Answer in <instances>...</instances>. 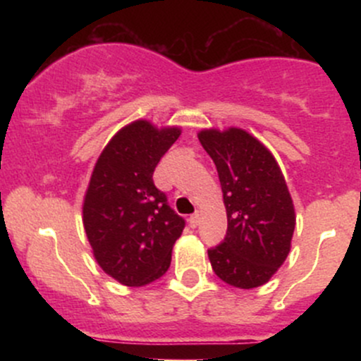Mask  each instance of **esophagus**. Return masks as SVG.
Returning a JSON list of instances; mask_svg holds the SVG:
<instances>
[{
  "instance_id": "34e87169",
  "label": "esophagus",
  "mask_w": 361,
  "mask_h": 361,
  "mask_svg": "<svg viewBox=\"0 0 361 361\" xmlns=\"http://www.w3.org/2000/svg\"><path fill=\"white\" fill-rule=\"evenodd\" d=\"M188 222H190V227H197L198 224H200V215H198V214H193L192 217L188 219Z\"/></svg>"
}]
</instances>
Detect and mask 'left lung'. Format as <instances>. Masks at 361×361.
<instances>
[{
	"mask_svg": "<svg viewBox=\"0 0 361 361\" xmlns=\"http://www.w3.org/2000/svg\"><path fill=\"white\" fill-rule=\"evenodd\" d=\"M198 140L221 180L227 234L209 250L215 275L235 288L268 283L287 259L295 209L270 149L239 127L202 128Z\"/></svg>",
	"mask_w": 361,
	"mask_h": 361,
	"instance_id": "8db88e82",
	"label": "left lung"
}]
</instances>
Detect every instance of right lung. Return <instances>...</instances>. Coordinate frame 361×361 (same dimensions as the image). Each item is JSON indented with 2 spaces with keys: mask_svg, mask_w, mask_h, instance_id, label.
<instances>
[{
  "mask_svg": "<svg viewBox=\"0 0 361 361\" xmlns=\"http://www.w3.org/2000/svg\"><path fill=\"white\" fill-rule=\"evenodd\" d=\"M180 134L181 127L134 120L109 140L91 173L82 200L86 238L102 270L127 287L161 279L183 233L185 221L152 181Z\"/></svg>",
  "mask_w": 361,
  "mask_h": 361,
  "instance_id": "right-lung-1",
  "label": "right lung"
}]
</instances>
